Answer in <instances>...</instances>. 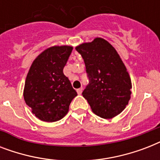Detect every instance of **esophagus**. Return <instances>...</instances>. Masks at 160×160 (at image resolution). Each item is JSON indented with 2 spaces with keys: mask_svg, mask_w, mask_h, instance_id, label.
I'll return each mask as SVG.
<instances>
[{
  "mask_svg": "<svg viewBox=\"0 0 160 160\" xmlns=\"http://www.w3.org/2000/svg\"><path fill=\"white\" fill-rule=\"evenodd\" d=\"M82 90H83L82 88H80V89H77L78 95H81V93H82Z\"/></svg>",
  "mask_w": 160,
  "mask_h": 160,
  "instance_id": "1",
  "label": "esophagus"
}]
</instances>
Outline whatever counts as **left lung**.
<instances>
[{"label": "left lung", "instance_id": "obj_1", "mask_svg": "<svg viewBox=\"0 0 160 160\" xmlns=\"http://www.w3.org/2000/svg\"><path fill=\"white\" fill-rule=\"evenodd\" d=\"M85 61L89 85L83 91L93 113L103 119L120 114L130 100L131 80L116 50L105 39L75 47Z\"/></svg>", "mask_w": 160, "mask_h": 160}]
</instances>
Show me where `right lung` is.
Returning a JSON list of instances; mask_svg holds the SVG:
<instances>
[{"label":"right lung","instance_id":"obj_1","mask_svg":"<svg viewBox=\"0 0 160 160\" xmlns=\"http://www.w3.org/2000/svg\"><path fill=\"white\" fill-rule=\"evenodd\" d=\"M72 46H52L36 58L26 76L24 99L42 121H58L69 111L77 93L63 73Z\"/></svg>","mask_w":160,"mask_h":160}]
</instances>
